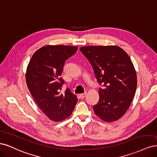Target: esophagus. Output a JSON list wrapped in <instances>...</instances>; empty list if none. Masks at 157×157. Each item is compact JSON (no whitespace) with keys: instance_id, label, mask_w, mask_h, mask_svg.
I'll list each match as a JSON object with an SVG mask.
<instances>
[{"instance_id":"1","label":"esophagus","mask_w":157,"mask_h":157,"mask_svg":"<svg viewBox=\"0 0 157 157\" xmlns=\"http://www.w3.org/2000/svg\"><path fill=\"white\" fill-rule=\"evenodd\" d=\"M86 93H83V94H80V98H84L85 96H86Z\"/></svg>"}]
</instances>
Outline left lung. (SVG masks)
<instances>
[{
  "mask_svg": "<svg viewBox=\"0 0 157 157\" xmlns=\"http://www.w3.org/2000/svg\"><path fill=\"white\" fill-rule=\"evenodd\" d=\"M91 63L99 85V99L93 107L105 122L119 119L129 108L137 87L136 73L126 52L117 46H88L80 48Z\"/></svg>",
  "mask_w": 157,
  "mask_h": 157,
  "instance_id": "obj_1",
  "label": "left lung"
}]
</instances>
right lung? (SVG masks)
<instances>
[{"instance_id":"right-lung-1","label":"right lung","mask_w":157,"mask_h":157,"mask_svg":"<svg viewBox=\"0 0 157 157\" xmlns=\"http://www.w3.org/2000/svg\"><path fill=\"white\" fill-rule=\"evenodd\" d=\"M77 46H45L36 50L27 66L26 82L35 102L50 120L58 122L71 115L77 98L61 77L65 61L74 55Z\"/></svg>"}]
</instances>
